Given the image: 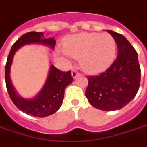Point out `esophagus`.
<instances>
[{"label":"esophagus","mask_w":147,"mask_h":147,"mask_svg":"<svg viewBox=\"0 0 147 147\" xmlns=\"http://www.w3.org/2000/svg\"><path fill=\"white\" fill-rule=\"evenodd\" d=\"M71 74H72V77H73V78H76V77H77V76L80 75L79 73H78V72L77 71L76 69H73V70H72Z\"/></svg>","instance_id":"34e87169"}]
</instances>
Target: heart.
I'll list each match as a JSON object with an SVG mask.
<instances>
[{"label": "heart", "mask_w": 147, "mask_h": 147, "mask_svg": "<svg viewBox=\"0 0 147 147\" xmlns=\"http://www.w3.org/2000/svg\"><path fill=\"white\" fill-rule=\"evenodd\" d=\"M65 54L80 58L85 71L97 74L113 62L116 54V41L109 33H81L68 37L64 44Z\"/></svg>", "instance_id": "obj_1"}]
</instances>
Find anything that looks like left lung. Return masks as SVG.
Returning <instances> with one entry per match:
<instances>
[{
	"label": "left lung",
	"instance_id": "8db88e82",
	"mask_svg": "<svg viewBox=\"0 0 147 147\" xmlns=\"http://www.w3.org/2000/svg\"><path fill=\"white\" fill-rule=\"evenodd\" d=\"M116 41L117 59L104 73L88 77L86 96L92 106L101 110L122 109L137 94L141 79L138 53L126 37L106 30Z\"/></svg>",
	"mask_w": 147,
	"mask_h": 147
}]
</instances>
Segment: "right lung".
<instances>
[{
	"instance_id": "obj_1",
	"label": "right lung",
	"mask_w": 147,
	"mask_h": 147,
	"mask_svg": "<svg viewBox=\"0 0 147 147\" xmlns=\"http://www.w3.org/2000/svg\"><path fill=\"white\" fill-rule=\"evenodd\" d=\"M29 44H40L54 49L56 41L53 37L45 38L42 32H29L22 35L10 50L5 65V82L10 98L18 109L25 114L37 118H44L54 114L62 105L65 88L72 83L71 72H61L50 65L48 77L41 90L33 98H24L14 89L10 78V68L16 51L21 46Z\"/></svg>"
}]
</instances>
